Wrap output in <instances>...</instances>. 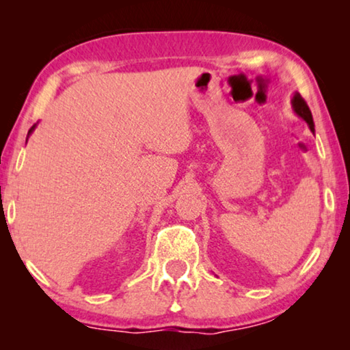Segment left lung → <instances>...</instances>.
Returning a JSON list of instances; mask_svg holds the SVG:
<instances>
[{
  "label": "left lung",
  "instance_id": "obj_1",
  "mask_svg": "<svg viewBox=\"0 0 350 350\" xmlns=\"http://www.w3.org/2000/svg\"><path fill=\"white\" fill-rule=\"evenodd\" d=\"M291 105H293V109L295 113L298 114L299 118H303L306 122H308V126L310 129V132H315L314 129V119H312V113H310V109L308 107V103L304 102V98L301 97L299 94H295L293 95V100H291Z\"/></svg>",
  "mask_w": 350,
  "mask_h": 350
}]
</instances>
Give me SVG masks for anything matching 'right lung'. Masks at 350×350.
Instances as JSON below:
<instances>
[{
  "label": "right lung",
  "instance_id": "obj_1",
  "mask_svg": "<svg viewBox=\"0 0 350 350\" xmlns=\"http://www.w3.org/2000/svg\"><path fill=\"white\" fill-rule=\"evenodd\" d=\"M35 127H36V124H35V126H33V127L30 129V131H28V135H30V133H31L33 131H35Z\"/></svg>",
  "mask_w": 350,
  "mask_h": 350
}]
</instances>
